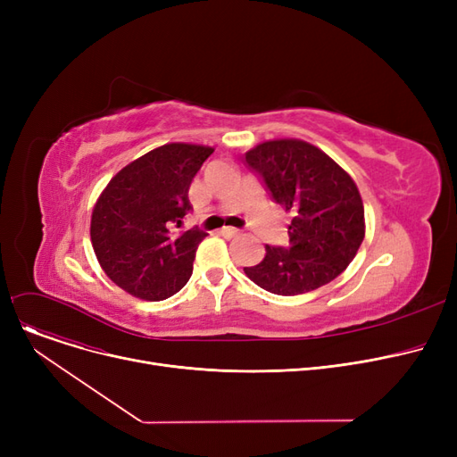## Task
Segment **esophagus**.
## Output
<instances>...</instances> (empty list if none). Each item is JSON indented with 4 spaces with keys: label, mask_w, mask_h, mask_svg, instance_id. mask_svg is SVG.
<instances>
[{
    "label": "esophagus",
    "mask_w": 457,
    "mask_h": 457,
    "mask_svg": "<svg viewBox=\"0 0 457 457\" xmlns=\"http://www.w3.org/2000/svg\"><path fill=\"white\" fill-rule=\"evenodd\" d=\"M220 233L226 237V238H233V237H238L241 235V231H238L237 228H222Z\"/></svg>",
    "instance_id": "34e87169"
}]
</instances>
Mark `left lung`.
<instances>
[{
  "instance_id": "1",
  "label": "left lung",
  "mask_w": 457,
  "mask_h": 457,
  "mask_svg": "<svg viewBox=\"0 0 457 457\" xmlns=\"http://www.w3.org/2000/svg\"><path fill=\"white\" fill-rule=\"evenodd\" d=\"M276 204L291 214L289 245L265 246L245 274L272 295L296 296L337 278L365 238V207L355 181L320 148L276 138L246 152Z\"/></svg>"
}]
</instances>
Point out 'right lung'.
I'll list each match as a JSON object with an SVG mask.
<instances>
[{
    "instance_id": "right-lung-1",
    "label": "right lung",
    "mask_w": 457,
    "mask_h": 457,
    "mask_svg": "<svg viewBox=\"0 0 457 457\" xmlns=\"http://www.w3.org/2000/svg\"><path fill=\"white\" fill-rule=\"evenodd\" d=\"M211 146L170 142L124 166L104 188L90 219V241L104 272L135 298L159 302L192 274L200 229L174 233L192 209L188 188Z\"/></svg>"
}]
</instances>
